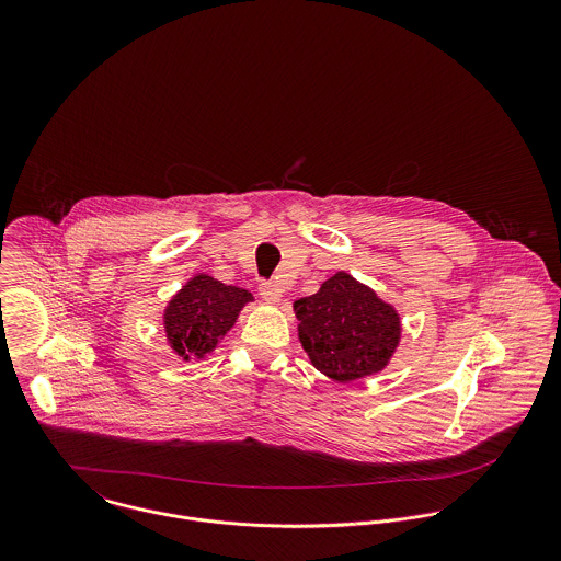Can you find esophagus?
Wrapping results in <instances>:
<instances>
[{
	"instance_id": "1",
	"label": "esophagus",
	"mask_w": 561,
	"mask_h": 561,
	"mask_svg": "<svg viewBox=\"0 0 561 561\" xmlns=\"http://www.w3.org/2000/svg\"><path fill=\"white\" fill-rule=\"evenodd\" d=\"M259 294L261 298L267 302V305H278L280 302V287L274 285V283H261L259 285Z\"/></svg>"
}]
</instances>
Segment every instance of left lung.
Instances as JSON below:
<instances>
[{
  "label": "left lung",
  "mask_w": 561,
  "mask_h": 561,
  "mask_svg": "<svg viewBox=\"0 0 561 561\" xmlns=\"http://www.w3.org/2000/svg\"><path fill=\"white\" fill-rule=\"evenodd\" d=\"M294 313L311 365L339 385L385 371L400 347L398 309L343 270L296 300Z\"/></svg>",
  "instance_id": "8db88e82"
}]
</instances>
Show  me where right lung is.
<instances>
[{
	"instance_id": "add662e5",
	"label": "right lung",
	"mask_w": 561,
	"mask_h": 561,
	"mask_svg": "<svg viewBox=\"0 0 561 561\" xmlns=\"http://www.w3.org/2000/svg\"><path fill=\"white\" fill-rule=\"evenodd\" d=\"M254 296L209 274H194L168 300L161 323L168 347L183 360H205L229 334Z\"/></svg>"
}]
</instances>
